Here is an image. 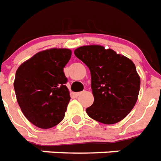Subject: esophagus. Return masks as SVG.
Wrapping results in <instances>:
<instances>
[{"label":"esophagus","instance_id":"esophagus-1","mask_svg":"<svg viewBox=\"0 0 161 161\" xmlns=\"http://www.w3.org/2000/svg\"><path fill=\"white\" fill-rule=\"evenodd\" d=\"M81 93L82 92H76V93H75V97H78Z\"/></svg>","mask_w":161,"mask_h":161}]
</instances>
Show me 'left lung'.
<instances>
[{"mask_svg":"<svg viewBox=\"0 0 161 161\" xmlns=\"http://www.w3.org/2000/svg\"><path fill=\"white\" fill-rule=\"evenodd\" d=\"M77 58L88 66L94 102L89 116L103 124H115L129 114L138 99L141 78L132 60L101 46L75 50Z\"/></svg>","mask_w":161,"mask_h":161,"instance_id":"1","label":"left lung"}]
</instances>
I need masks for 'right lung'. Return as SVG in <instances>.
I'll list each match as a JSON object with an SVG mask.
<instances>
[{
  "mask_svg": "<svg viewBox=\"0 0 161 161\" xmlns=\"http://www.w3.org/2000/svg\"><path fill=\"white\" fill-rule=\"evenodd\" d=\"M70 56L69 49L40 51L15 72L16 100L24 115L36 126L49 129L65 117L70 96L63 70Z\"/></svg>",
  "mask_w": 161,
  "mask_h": 161,
  "instance_id": "add662e5",
  "label": "right lung"
}]
</instances>
